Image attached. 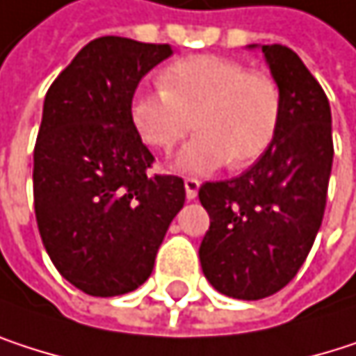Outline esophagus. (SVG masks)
<instances>
[{
    "instance_id": "34e87169",
    "label": "esophagus",
    "mask_w": 356,
    "mask_h": 356,
    "mask_svg": "<svg viewBox=\"0 0 356 356\" xmlns=\"http://www.w3.org/2000/svg\"><path fill=\"white\" fill-rule=\"evenodd\" d=\"M199 186H201V182H199L197 178H184V188H186V199H188V201H193V199L197 197Z\"/></svg>"
}]
</instances>
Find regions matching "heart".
Listing matches in <instances>:
<instances>
[{"mask_svg": "<svg viewBox=\"0 0 356 356\" xmlns=\"http://www.w3.org/2000/svg\"><path fill=\"white\" fill-rule=\"evenodd\" d=\"M161 90L136 92L130 101L132 124L149 147L170 151L191 130L197 136L178 153L174 168L205 176L230 161L245 168L257 161L273 140L282 92L271 74L249 70L224 56H188L159 74Z\"/></svg>", "mask_w": 356, "mask_h": 356, "instance_id": "heart-1", "label": "heart"}]
</instances>
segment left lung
<instances>
[{
	"label": "left lung",
	"instance_id": "8db88e82",
	"mask_svg": "<svg viewBox=\"0 0 356 356\" xmlns=\"http://www.w3.org/2000/svg\"><path fill=\"white\" fill-rule=\"evenodd\" d=\"M261 51L282 92L275 136L245 174L199 188L209 213L199 249L203 273L216 290L243 300L275 294L305 264L323 220L334 159L321 85L290 47Z\"/></svg>",
	"mask_w": 356,
	"mask_h": 356
}]
</instances>
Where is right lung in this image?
I'll list each match as a JSON object with an SVG mask.
<instances>
[{
    "label": "right lung",
    "mask_w": 356,
    "mask_h": 356,
    "mask_svg": "<svg viewBox=\"0 0 356 356\" xmlns=\"http://www.w3.org/2000/svg\"><path fill=\"white\" fill-rule=\"evenodd\" d=\"M172 56L168 43L99 37L45 95L33 195L45 251L90 296L138 288L184 205V180L151 174L130 101L140 79Z\"/></svg>",
    "instance_id": "right-lung-1"
}]
</instances>
